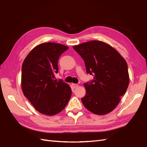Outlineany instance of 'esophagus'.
I'll return each mask as SVG.
<instances>
[{
    "label": "esophagus",
    "mask_w": 147,
    "mask_h": 147,
    "mask_svg": "<svg viewBox=\"0 0 147 147\" xmlns=\"http://www.w3.org/2000/svg\"><path fill=\"white\" fill-rule=\"evenodd\" d=\"M72 86H73L74 88H76L78 86V85L76 84V83H72Z\"/></svg>",
    "instance_id": "obj_1"
}]
</instances>
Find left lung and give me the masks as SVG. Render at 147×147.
<instances>
[{"mask_svg":"<svg viewBox=\"0 0 147 147\" xmlns=\"http://www.w3.org/2000/svg\"><path fill=\"white\" fill-rule=\"evenodd\" d=\"M73 48L84 61L86 72L94 75L92 82L84 84L86 94L82 98L83 105L95 114L113 111L129 86L125 60L114 47L100 41L83 42Z\"/></svg>","mask_w":147,"mask_h":147,"instance_id":"1","label":"left lung"}]
</instances>
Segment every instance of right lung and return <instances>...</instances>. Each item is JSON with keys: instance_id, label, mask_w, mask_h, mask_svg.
<instances>
[{"instance_id": "add662e5", "label": "right lung", "mask_w": 147, "mask_h": 147, "mask_svg": "<svg viewBox=\"0 0 147 147\" xmlns=\"http://www.w3.org/2000/svg\"><path fill=\"white\" fill-rule=\"evenodd\" d=\"M69 47L59 43L45 42L36 46L22 64V89L35 109L47 116L61 112L72 94L70 86L62 80H54L58 72L60 55Z\"/></svg>"}]
</instances>
